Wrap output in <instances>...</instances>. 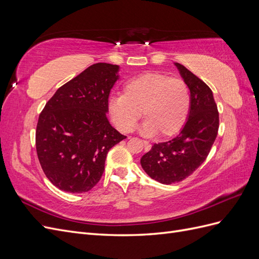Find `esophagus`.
Instances as JSON below:
<instances>
[{
	"label": "esophagus",
	"instance_id": "1",
	"mask_svg": "<svg viewBox=\"0 0 259 259\" xmlns=\"http://www.w3.org/2000/svg\"><path fill=\"white\" fill-rule=\"evenodd\" d=\"M143 144H144V147H145V150L146 151H149L151 149V145L149 144L147 140H143Z\"/></svg>",
	"mask_w": 259,
	"mask_h": 259
}]
</instances>
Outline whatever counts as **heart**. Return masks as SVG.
Segmentation results:
<instances>
[{"mask_svg":"<svg viewBox=\"0 0 259 259\" xmlns=\"http://www.w3.org/2000/svg\"><path fill=\"white\" fill-rule=\"evenodd\" d=\"M191 109L187 83L179 77L146 72L124 83L122 95L109 100V113L115 126L130 133L143 115L142 132L152 136H173L184 127Z\"/></svg>","mask_w":259,"mask_h":259,"instance_id":"1","label":"heart"}]
</instances>
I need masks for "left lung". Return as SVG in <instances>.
I'll return each mask as SVG.
<instances>
[{"label":"left lung","instance_id":"1","mask_svg":"<svg viewBox=\"0 0 259 259\" xmlns=\"http://www.w3.org/2000/svg\"><path fill=\"white\" fill-rule=\"evenodd\" d=\"M175 66L190 90L189 116L175 138L154 144L140 159L146 173L164 185L182 182L205 161L219 126L213 92L185 66L178 62H175Z\"/></svg>","mask_w":259,"mask_h":259}]
</instances>
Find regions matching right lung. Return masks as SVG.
<instances>
[{
	"label": "right lung",
	"instance_id": "right-lung-1",
	"mask_svg": "<svg viewBox=\"0 0 259 259\" xmlns=\"http://www.w3.org/2000/svg\"><path fill=\"white\" fill-rule=\"evenodd\" d=\"M119 66L98 62L59 88L36 125L38 161L60 190L88 192L105 170L110 149L126 138L107 119L108 98Z\"/></svg>",
	"mask_w": 259,
	"mask_h": 259
}]
</instances>
